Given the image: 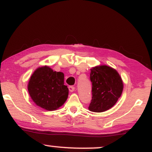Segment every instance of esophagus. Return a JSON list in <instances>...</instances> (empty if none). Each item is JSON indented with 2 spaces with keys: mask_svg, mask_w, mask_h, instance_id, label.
Masks as SVG:
<instances>
[{
  "mask_svg": "<svg viewBox=\"0 0 152 152\" xmlns=\"http://www.w3.org/2000/svg\"><path fill=\"white\" fill-rule=\"evenodd\" d=\"M69 91L73 92V91H74V90H75V87L72 86H70L69 87Z\"/></svg>",
  "mask_w": 152,
  "mask_h": 152,
  "instance_id": "esophagus-1",
  "label": "esophagus"
}]
</instances>
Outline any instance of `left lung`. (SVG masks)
I'll return each instance as SVG.
<instances>
[{
  "label": "left lung",
  "instance_id": "1",
  "mask_svg": "<svg viewBox=\"0 0 152 152\" xmlns=\"http://www.w3.org/2000/svg\"><path fill=\"white\" fill-rule=\"evenodd\" d=\"M92 99L88 109L103 112L111 109L121 96L124 84L118 73L108 66H98L91 69Z\"/></svg>",
  "mask_w": 152,
  "mask_h": 152
}]
</instances>
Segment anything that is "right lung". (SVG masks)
<instances>
[{"mask_svg": "<svg viewBox=\"0 0 152 152\" xmlns=\"http://www.w3.org/2000/svg\"><path fill=\"white\" fill-rule=\"evenodd\" d=\"M28 90L35 104L47 111L58 109L69 95V88L64 85V74L46 66L34 71L29 80Z\"/></svg>", "mask_w": 152, "mask_h": 152, "instance_id": "add662e5", "label": "right lung"}]
</instances>
